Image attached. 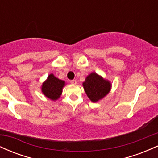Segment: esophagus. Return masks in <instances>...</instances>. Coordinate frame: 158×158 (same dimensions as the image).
<instances>
[{
	"instance_id": "obj_1",
	"label": "esophagus",
	"mask_w": 158,
	"mask_h": 158,
	"mask_svg": "<svg viewBox=\"0 0 158 158\" xmlns=\"http://www.w3.org/2000/svg\"><path fill=\"white\" fill-rule=\"evenodd\" d=\"M70 82H71L72 84H74V85H75V84H77V80H76V79H73V80L70 81Z\"/></svg>"
}]
</instances>
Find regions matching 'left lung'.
I'll return each instance as SVG.
<instances>
[{"instance_id": "obj_1", "label": "left lung", "mask_w": 158, "mask_h": 158, "mask_svg": "<svg viewBox=\"0 0 158 158\" xmlns=\"http://www.w3.org/2000/svg\"><path fill=\"white\" fill-rule=\"evenodd\" d=\"M85 93L92 102H96L108 94L110 83L96 73H90L83 82Z\"/></svg>"}]
</instances>
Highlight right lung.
Segmentation results:
<instances>
[{"mask_svg":"<svg viewBox=\"0 0 158 158\" xmlns=\"http://www.w3.org/2000/svg\"><path fill=\"white\" fill-rule=\"evenodd\" d=\"M64 85V81L57 79L53 74H50L47 81L43 83L41 90L47 97L52 100H56L61 96Z\"/></svg>","mask_w":158,"mask_h":158,"instance_id":"add662e5","label":"right lung"}]
</instances>
